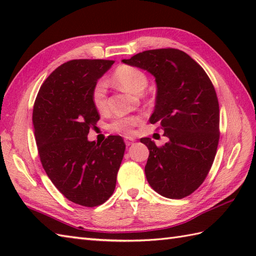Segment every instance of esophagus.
<instances>
[{"label": "esophagus", "mask_w": 256, "mask_h": 256, "mask_svg": "<svg viewBox=\"0 0 256 256\" xmlns=\"http://www.w3.org/2000/svg\"><path fill=\"white\" fill-rule=\"evenodd\" d=\"M124 142H125V144H126L128 146H130V145H132L133 143H134V138H128V136H126L124 138Z\"/></svg>", "instance_id": "esophagus-1"}]
</instances>
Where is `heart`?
<instances>
[{
    "mask_svg": "<svg viewBox=\"0 0 256 256\" xmlns=\"http://www.w3.org/2000/svg\"><path fill=\"white\" fill-rule=\"evenodd\" d=\"M113 82L121 88L132 94H140L145 90L148 84V76L143 70L130 64H121L113 72ZM91 101L96 110L99 112L106 111L108 108L106 84L104 80H99L94 86L91 91ZM140 122L136 116H124L116 118L111 124L113 131L120 133H131L133 128Z\"/></svg>",
    "mask_w": 256,
    "mask_h": 256,
    "instance_id": "obj_1",
    "label": "heart"
}]
</instances>
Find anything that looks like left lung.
Wrapping results in <instances>:
<instances>
[{
	"mask_svg": "<svg viewBox=\"0 0 256 256\" xmlns=\"http://www.w3.org/2000/svg\"><path fill=\"white\" fill-rule=\"evenodd\" d=\"M122 62L155 77L150 122L160 124L170 140L158 148L150 138H140L150 150L146 179L162 197H187L204 182L218 148L220 116L214 84L200 64L174 48L145 50Z\"/></svg>",
	"mask_w": 256,
	"mask_h": 256,
	"instance_id": "obj_1",
	"label": "left lung"
}]
</instances>
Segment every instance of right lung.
Listing matches in <instances>:
<instances>
[{"instance_id": "add662e5", "label": "right lung", "mask_w": 256, "mask_h": 256, "mask_svg": "<svg viewBox=\"0 0 256 256\" xmlns=\"http://www.w3.org/2000/svg\"><path fill=\"white\" fill-rule=\"evenodd\" d=\"M103 59H76L62 64L42 84L32 108V125L42 165L64 197L84 206H100L111 197L125 144L110 135L102 144L90 142L99 113L91 91L113 64Z\"/></svg>"}]
</instances>
